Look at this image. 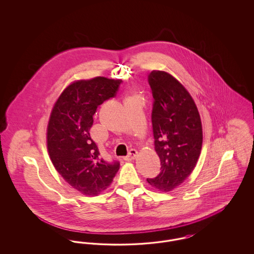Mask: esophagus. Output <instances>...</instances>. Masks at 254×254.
Wrapping results in <instances>:
<instances>
[{"label":"esophagus","mask_w":254,"mask_h":254,"mask_svg":"<svg viewBox=\"0 0 254 254\" xmlns=\"http://www.w3.org/2000/svg\"><path fill=\"white\" fill-rule=\"evenodd\" d=\"M137 155H138V151L136 149H130L129 152H128V155L127 157L124 158V160L127 161V162H130V161H133Z\"/></svg>","instance_id":"34e87169"}]
</instances>
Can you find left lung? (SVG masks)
<instances>
[{
    "mask_svg": "<svg viewBox=\"0 0 254 254\" xmlns=\"http://www.w3.org/2000/svg\"><path fill=\"white\" fill-rule=\"evenodd\" d=\"M148 82L154 98L151 121L161 172L146 181L159 191L169 192L196 167L203 144L202 122L192 97L171 74L153 70Z\"/></svg>",
    "mask_w": 254,
    "mask_h": 254,
    "instance_id": "obj_1",
    "label": "left lung"
}]
</instances>
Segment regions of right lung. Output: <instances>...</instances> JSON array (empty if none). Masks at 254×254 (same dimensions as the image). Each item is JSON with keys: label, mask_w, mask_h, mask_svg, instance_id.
Instances as JSON below:
<instances>
[{"label": "right lung", "mask_w": 254, "mask_h": 254, "mask_svg": "<svg viewBox=\"0 0 254 254\" xmlns=\"http://www.w3.org/2000/svg\"><path fill=\"white\" fill-rule=\"evenodd\" d=\"M122 80L95 77L67 85L56 100L49 116L47 145L54 168L73 189L87 196L105 191L120 164L100 157L90 138L98 106L115 96Z\"/></svg>", "instance_id": "add662e5"}]
</instances>
